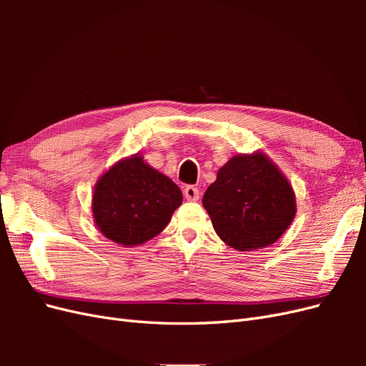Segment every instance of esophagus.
I'll return each instance as SVG.
<instances>
[{
	"label": "esophagus",
	"instance_id": "34e87169",
	"mask_svg": "<svg viewBox=\"0 0 366 366\" xmlns=\"http://www.w3.org/2000/svg\"><path fill=\"white\" fill-rule=\"evenodd\" d=\"M184 197H186V200L197 202L198 198H200V189H198V187L194 186V184L186 186L184 187Z\"/></svg>",
	"mask_w": 366,
	"mask_h": 366
}]
</instances>
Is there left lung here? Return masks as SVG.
<instances>
[{"label":"left lung","instance_id":"1","mask_svg":"<svg viewBox=\"0 0 366 366\" xmlns=\"http://www.w3.org/2000/svg\"><path fill=\"white\" fill-rule=\"evenodd\" d=\"M217 235L239 252L267 247L296 214L290 183L262 152L235 156L203 195Z\"/></svg>","mask_w":366,"mask_h":366}]
</instances>
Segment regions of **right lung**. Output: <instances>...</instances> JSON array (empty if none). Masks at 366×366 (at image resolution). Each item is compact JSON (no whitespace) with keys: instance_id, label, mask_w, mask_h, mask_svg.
Instances as JSON below:
<instances>
[{"instance_id":"add662e5","label":"right lung","mask_w":366,"mask_h":366,"mask_svg":"<svg viewBox=\"0 0 366 366\" xmlns=\"http://www.w3.org/2000/svg\"><path fill=\"white\" fill-rule=\"evenodd\" d=\"M182 200L179 186L134 156L97 182L93 215L107 238L120 246H139L160 234Z\"/></svg>"}]
</instances>
